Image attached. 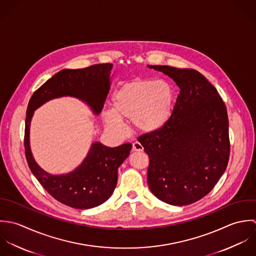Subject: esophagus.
<instances>
[{
    "label": "esophagus",
    "mask_w": 256,
    "mask_h": 256,
    "mask_svg": "<svg viewBox=\"0 0 256 256\" xmlns=\"http://www.w3.org/2000/svg\"><path fill=\"white\" fill-rule=\"evenodd\" d=\"M132 152H144V148L140 142L132 144Z\"/></svg>",
    "instance_id": "esophagus-1"
}]
</instances>
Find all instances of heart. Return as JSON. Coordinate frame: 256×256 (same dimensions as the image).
Listing matches in <instances>:
<instances>
[{
	"instance_id": "1",
	"label": "heart",
	"mask_w": 256,
	"mask_h": 256,
	"mask_svg": "<svg viewBox=\"0 0 256 256\" xmlns=\"http://www.w3.org/2000/svg\"><path fill=\"white\" fill-rule=\"evenodd\" d=\"M175 104L172 85L164 80L136 79L124 84L112 98V112L102 116L108 128L124 134L122 120L132 122L136 130L154 134L170 120Z\"/></svg>"
}]
</instances>
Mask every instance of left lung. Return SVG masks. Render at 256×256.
Returning <instances> with one entry per match:
<instances>
[{"mask_svg": "<svg viewBox=\"0 0 256 256\" xmlns=\"http://www.w3.org/2000/svg\"><path fill=\"white\" fill-rule=\"evenodd\" d=\"M148 67L173 79L180 89L168 122L138 138L150 157V189L167 204L195 203L212 191L228 166L226 104L216 88L194 69Z\"/></svg>", "mask_w": 256, "mask_h": 256, "instance_id": "8db88e82", "label": "left lung"}]
</instances>
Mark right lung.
Instances as JSON below:
<instances>
[{
    "label": "right lung",
    "instance_id": "1",
    "mask_svg": "<svg viewBox=\"0 0 256 256\" xmlns=\"http://www.w3.org/2000/svg\"><path fill=\"white\" fill-rule=\"evenodd\" d=\"M112 64H98L83 69H63L53 75L32 96L26 118V157L32 174L54 199L75 208H92L104 203L118 182V169L128 157L130 144L108 148L94 142L82 163L66 174L53 175L36 161L30 142L34 110L46 102L72 97L85 102L95 116L102 112L110 88Z\"/></svg>",
    "mask_w": 256,
    "mask_h": 256
}]
</instances>
